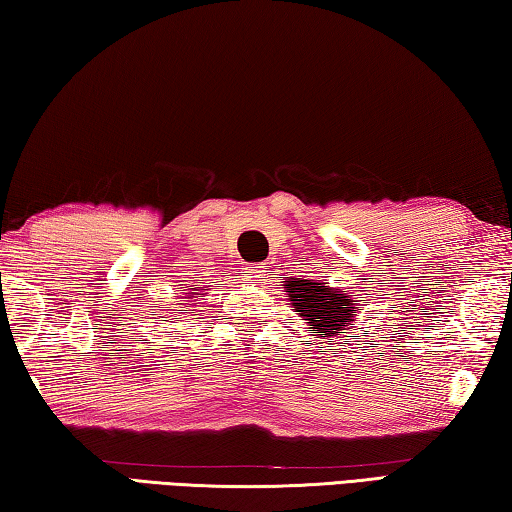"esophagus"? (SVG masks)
Listing matches in <instances>:
<instances>
[{
    "label": "esophagus",
    "mask_w": 512,
    "mask_h": 512,
    "mask_svg": "<svg viewBox=\"0 0 512 512\" xmlns=\"http://www.w3.org/2000/svg\"><path fill=\"white\" fill-rule=\"evenodd\" d=\"M263 276V267L254 265V267H245V279L247 281H258Z\"/></svg>",
    "instance_id": "34e87169"
}]
</instances>
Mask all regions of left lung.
I'll return each mask as SVG.
<instances>
[{
	"label": "left lung",
	"instance_id": "left-lung-1",
	"mask_svg": "<svg viewBox=\"0 0 512 512\" xmlns=\"http://www.w3.org/2000/svg\"><path fill=\"white\" fill-rule=\"evenodd\" d=\"M283 292H288L297 315L306 320V324L317 333V338L329 340L331 335L345 333L347 326L354 322V297L340 290H331L329 286L308 279H288L283 281ZM360 311V308H358ZM354 338V335H347Z\"/></svg>",
	"mask_w": 512,
	"mask_h": 512
}]
</instances>
